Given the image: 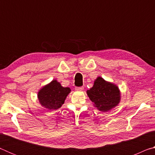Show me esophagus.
I'll return each mask as SVG.
<instances>
[{"label": "esophagus", "instance_id": "1", "mask_svg": "<svg viewBox=\"0 0 155 155\" xmlns=\"http://www.w3.org/2000/svg\"><path fill=\"white\" fill-rule=\"evenodd\" d=\"M83 87H76L75 90L77 91H83Z\"/></svg>", "mask_w": 155, "mask_h": 155}]
</instances>
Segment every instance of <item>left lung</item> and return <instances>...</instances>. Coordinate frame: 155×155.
Listing matches in <instances>:
<instances>
[{
    "label": "left lung",
    "mask_w": 155,
    "mask_h": 155,
    "mask_svg": "<svg viewBox=\"0 0 155 155\" xmlns=\"http://www.w3.org/2000/svg\"><path fill=\"white\" fill-rule=\"evenodd\" d=\"M87 94L94 106L103 112L118 105L121 99L118 87L101 77L94 81L93 87L87 91Z\"/></svg>",
    "instance_id": "1"
}]
</instances>
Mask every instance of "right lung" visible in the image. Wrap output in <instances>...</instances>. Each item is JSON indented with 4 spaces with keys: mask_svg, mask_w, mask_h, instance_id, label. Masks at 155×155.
<instances>
[{
    "mask_svg": "<svg viewBox=\"0 0 155 155\" xmlns=\"http://www.w3.org/2000/svg\"><path fill=\"white\" fill-rule=\"evenodd\" d=\"M70 91V88L63 87L61 83L54 79L40 89L38 98L41 106L52 111L62 106Z\"/></svg>",
    "mask_w": 155,
    "mask_h": 155,
    "instance_id": "obj_1",
    "label": "right lung"
}]
</instances>
